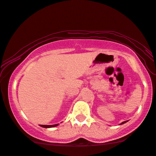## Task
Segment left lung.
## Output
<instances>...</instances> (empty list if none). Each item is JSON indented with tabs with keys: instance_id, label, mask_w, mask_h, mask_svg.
<instances>
[{
	"instance_id": "8db88e82",
	"label": "left lung",
	"mask_w": 156,
	"mask_h": 156,
	"mask_svg": "<svg viewBox=\"0 0 156 156\" xmlns=\"http://www.w3.org/2000/svg\"><path fill=\"white\" fill-rule=\"evenodd\" d=\"M126 122H127V121H123V122L121 123V124H120V125H121V124H123V123H126Z\"/></svg>"
}]
</instances>
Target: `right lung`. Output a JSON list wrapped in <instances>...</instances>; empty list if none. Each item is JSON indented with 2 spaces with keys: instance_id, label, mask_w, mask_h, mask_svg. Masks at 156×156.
<instances>
[{
  "instance_id": "obj_1",
  "label": "right lung",
  "mask_w": 156,
  "mask_h": 156,
  "mask_svg": "<svg viewBox=\"0 0 156 156\" xmlns=\"http://www.w3.org/2000/svg\"><path fill=\"white\" fill-rule=\"evenodd\" d=\"M59 124H55V125H40V126L44 127V128H52V127H55Z\"/></svg>"
}]
</instances>
